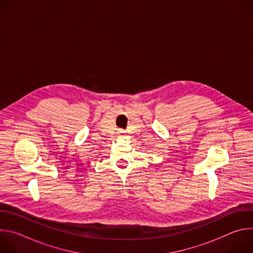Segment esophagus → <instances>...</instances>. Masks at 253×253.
I'll return each mask as SVG.
<instances>
[{"label":"esophagus","instance_id":"1","mask_svg":"<svg viewBox=\"0 0 253 253\" xmlns=\"http://www.w3.org/2000/svg\"><path fill=\"white\" fill-rule=\"evenodd\" d=\"M118 136H119V137H123V136H124V131H123V130H120V131L118 132Z\"/></svg>","mask_w":253,"mask_h":253}]
</instances>
